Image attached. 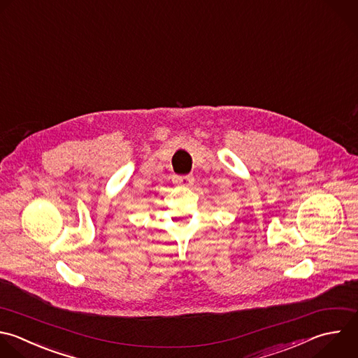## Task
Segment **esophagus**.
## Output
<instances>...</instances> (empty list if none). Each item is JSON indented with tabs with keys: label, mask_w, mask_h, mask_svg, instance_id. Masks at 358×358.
Here are the masks:
<instances>
[{
	"label": "esophagus",
	"mask_w": 358,
	"mask_h": 358,
	"mask_svg": "<svg viewBox=\"0 0 358 358\" xmlns=\"http://www.w3.org/2000/svg\"><path fill=\"white\" fill-rule=\"evenodd\" d=\"M172 180H173V183H176V185H182V186H190V185L194 182V178H193L192 175H182V176H179V175H175V176L172 178Z\"/></svg>",
	"instance_id": "34e87169"
}]
</instances>
